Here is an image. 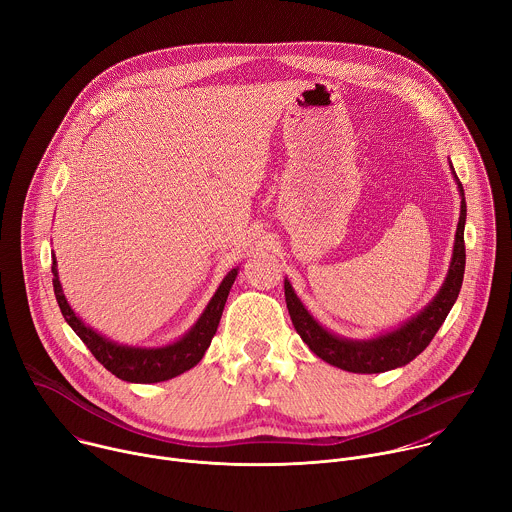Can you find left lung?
Returning a JSON list of instances; mask_svg holds the SVG:
<instances>
[{"instance_id":"8db88e82","label":"left lung","mask_w":512,"mask_h":512,"mask_svg":"<svg viewBox=\"0 0 512 512\" xmlns=\"http://www.w3.org/2000/svg\"><path fill=\"white\" fill-rule=\"evenodd\" d=\"M450 168L462 196L452 263H450L446 281L442 289L435 294V298L417 316L401 324L397 330L381 334L371 340H350V338L336 336L314 320V316L304 308V304L296 296L291 283L287 279L283 281L289 318L294 322V328L298 330L302 340L310 346V350L316 356H320L328 364H334V367L342 371L373 375V373H385L397 367H405L407 362H411L417 354H421L427 348V344L433 340L435 332L440 330V326L444 324L452 306L458 300L460 287L464 281V267H466V245H464L466 200H464V188L454 172V166L450 164Z\"/></svg>"}]
</instances>
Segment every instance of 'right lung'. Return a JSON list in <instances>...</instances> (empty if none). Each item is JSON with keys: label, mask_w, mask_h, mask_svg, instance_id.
Returning <instances> with one entry per match:
<instances>
[{"label": "right lung", "mask_w": 512, "mask_h": 512, "mask_svg": "<svg viewBox=\"0 0 512 512\" xmlns=\"http://www.w3.org/2000/svg\"><path fill=\"white\" fill-rule=\"evenodd\" d=\"M52 285H54V296L60 306V312L68 326L77 332V336L87 344V348L93 352V356L103 364V367L113 373L117 379L127 383H160L174 379L202 360L206 348L210 346L212 336L216 334L218 322H221L229 291L235 283V277L239 269H231L223 283L218 285L216 294L208 302L206 310L198 318V322L176 342L160 346V348H135L117 344L93 328H89L72 308L68 306L62 285L58 281V269L56 259L52 255Z\"/></svg>", "instance_id": "add662e5"}]
</instances>
